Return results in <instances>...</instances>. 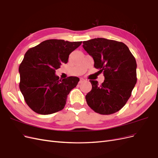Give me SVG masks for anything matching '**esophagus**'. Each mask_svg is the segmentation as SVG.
I'll return each mask as SVG.
<instances>
[{
    "label": "esophagus",
    "mask_w": 158,
    "mask_h": 158,
    "mask_svg": "<svg viewBox=\"0 0 158 158\" xmlns=\"http://www.w3.org/2000/svg\"><path fill=\"white\" fill-rule=\"evenodd\" d=\"M85 81V80L84 79H83V78H81V79H80V81H79V83H83Z\"/></svg>",
    "instance_id": "34e87169"
}]
</instances>
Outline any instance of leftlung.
<instances>
[{
    "label": "left lung",
    "instance_id": "left-lung-1",
    "mask_svg": "<svg viewBox=\"0 0 158 158\" xmlns=\"http://www.w3.org/2000/svg\"><path fill=\"white\" fill-rule=\"evenodd\" d=\"M93 58L94 67L103 72L102 85L90 80L92 88L86 95L88 106L97 113L110 114L123 107L137 83V63L127 46L117 41L98 38L83 42Z\"/></svg>",
    "mask_w": 158,
    "mask_h": 158
}]
</instances>
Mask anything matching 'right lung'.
<instances>
[{"label": "right lung", "instance_id": "obj_1", "mask_svg": "<svg viewBox=\"0 0 158 158\" xmlns=\"http://www.w3.org/2000/svg\"><path fill=\"white\" fill-rule=\"evenodd\" d=\"M81 43L48 40L27 51L19 68V89L34 112L50 114L64 108L68 95L79 79L71 76L59 79L55 70L68 62L69 54Z\"/></svg>", "mask_w": 158, "mask_h": 158}]
</instances>
